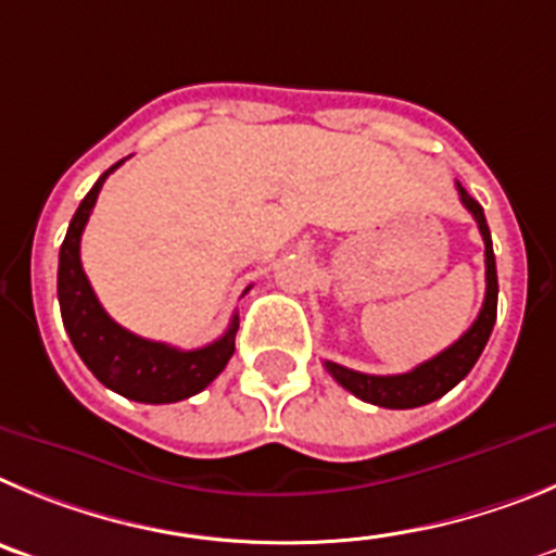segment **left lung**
<instances>
[{"label":"left lung","instance_id":"left-lung-1","mask_svg":"<svg viewBox=\"0 0 556 556\" xmlns=\"http://www.w3.org/2000/svg\"><path fill=\"white\" fill-rule=\"evenodd\" d=\"M459 202L465 204V210L477 218L479 232H482L484 241V302L479 309L477 321L471 324V329L463 334L459 340H454L452 346L443 349L438 357L427 359V363L415 365L413 371L407 374H393V377H374V374H359L346 368V365L329 363L324 359V368L338 379V384L354 393L357 399L368 404H377V407L388 409H413L421 407V404L434 402V399L446 396L448 390L457 382H463L468 377V371L473 368V363L482 354L484 343H488L490 332H493V324H496V304H498V277H496V254H493V241H490V229L484 222L482 204L473 197H468L463 185L457 182Z\"/></svg>","mask_w":556,"mask_h":556}]
</instances>
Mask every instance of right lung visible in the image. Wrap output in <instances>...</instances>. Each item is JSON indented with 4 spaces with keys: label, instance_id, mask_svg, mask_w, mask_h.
I'll list each match as a JSON object with an SVG mask.
<instances>
[{
    "label": "right lung",
    "instance_id": "obj_1",
    "mask_svg": "<svg viewBox=\"0 0 556 556\" xmlns=\"http://www.w3.org/2000/svg\"><path fill=\"white\" fill-rule=\"evenodd\" d=\"M122 163L124 160H118L116 166H110L97 179V185L79 202L77 213L68 224L58 266L60 315H63V327H66L77 354L104 388L143 404L182 402L188 396H197L199 390L207 388L224 371V365L235 352L238 315H232L222 338L202 349L182 352L168 343H157V340L129 332L104 313L91 282L85 277L83 263H79V238L91 218L104 179Z\"/></svg>",
    "mask_w": 556,
    "mask_h": 556
}]
</instances>
